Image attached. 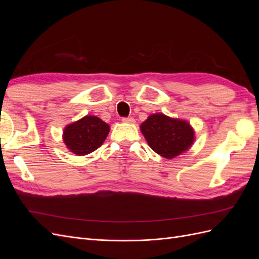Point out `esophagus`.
<instances>
[{
  "label": "esophagus",
  "instance_id": "34e87169",
  "mask_svg": "<svg viewBox=\"0 0 259 259\" xmlns=\"http://www.w3.org/2000/svg\"><path fill=\"white\" fill-rule=\"evenodd\" d=\"M122 121H123L124 123H135V119H134V117H132V116L123 117Z\"/></svg>",
  "mask_w": 259,
  "mask_h": 259
}]
</instances>
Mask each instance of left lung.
I'll list each match as a JSON object with an SVG mask.
<instances>
[{"mask_svg": "<svg viewBox=\"0 0 259 259\" xmlns=\"http://www.w3.org/2000/svg\"><path fill=\"white\" fill-rule=\"evenodd\" d=\"M140 131L152 150L165 159L182 154L194 142V131L189 123L163 113L148 116Z\"/></svg>", "mask_w": 259, "mask_h": 259, "instance_id": "8db88e82", "label": "left lung"}]
</instances>
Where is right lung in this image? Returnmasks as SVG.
Returning <instances> with one entry per match:
<instances>
[{
    "instance_id": "add662e5",
    "label": "right lung",
    "mask_w": 259,
    "mask_h": 259,
    "mask_svg": "<svg viewBox=\"0 0 259 259\" xmlns=\"http://www.w3.org/2000/svg\"><path fill=\"white\" fill-rule=\"evenodd\" d=\"M109 131L110 126L99 117L86 115L67 125L62 137L70 151L76 155H85L104 144Z\"/></svg>"
}]
</instances>
